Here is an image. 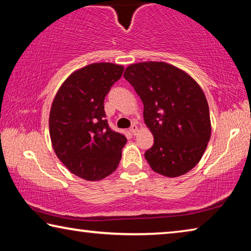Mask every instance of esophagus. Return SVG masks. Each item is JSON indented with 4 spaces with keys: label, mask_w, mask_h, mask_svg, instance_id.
I'll list each match as a JSON object with an SVG mask.
<instances>
[{
    "label": "esophagus",
    "mask_w": 251,
    "mask_h": 251,
    "mask_svg": "<svg viewBox=\"0 0 251 251\" xmlns=\"http://www.w3.org/2000/svg\"><path fill=\"white\" fill-rule=\"evenodd\" d=\"M129 131H130V133L133 134V135H136V134H137V131H138V127H137V125H136V124H133V125H131Z\"/></svg>",
    "instance_id": "34e87169"
}]
</instances>
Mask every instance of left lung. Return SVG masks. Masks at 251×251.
<instances>
[{
    "label": "left lung",
    "instance_id": "obj_1",
    "mask_svg": "<svg viewBox=\"0 0 251 251\" xmlns=\"http://www.w3.org/2000/svg\"><path fill=\"white\" fill-rule=\"evenodd\" d=\"M124 77L141 97L144 121L154 135V145L145 151L151 168L171 178L188 173L201 159L211 134L201 86L164 62L131 64Z\"/></svg>",
    "mask_w": 251,
    "mask_h": 251
}]
</instances>
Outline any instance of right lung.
I'll use <instances>...</instances> for the list:
<instances>
[{
    "label": "right lung",
    "mask_w": 251,
    "mask_h": 251,
    "mask_svg": "<svg viewBox=\"0 0 251 251\" xmlns=\"http://www.w3.org/2000/svg\"><path fill=\"white\" fill-rule=\"evenodd\" d=\"M124 67L94 63L71 74L59 87L50 113V136L58 159L71 173L100 180L117 168L125 135L108 126L104 100Z\"/></svg>",
    "instance_id": "add662e5"
}]
</instances>
